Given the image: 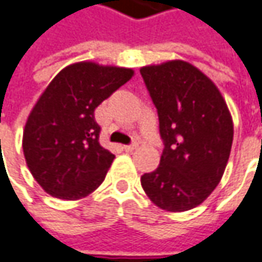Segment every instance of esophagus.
<instances>
[{
	"label": "esophagus",
	"instance_id": "1",
	"mask_svg": "<svg viewBox=\"0 0 262 262\" xmlns=\"http://www.w3.org/2000/svg\"><path fill=\"white\" fill-rule=\"evenodd\" d=\"M124 148V151L126 152H132V151H135L136 148H138V143H132V145H126V146H123Z\"/></svg>",
	"mask_w": 262,
	"mask_h": 262
}]
</instances>
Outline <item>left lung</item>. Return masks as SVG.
<instances>
[{
    "label": "left lung",
    "instance_id": "obj_1",
    "mask_svg": "<svg viewBox=\"0 0 262 262\" xmlns=\"http://www.w3.org/2000/svg\"><path fill=\"white\" fill-rule=\"evenodd\" d=\"M160 120V165L141 177L145 193L165 211L202 204L222 180L233 121L220 91L192 64L174 60L141 69Z\"/></svg>",
    "mask_w": 262,
    "mask_h": 262
}]
</instances>
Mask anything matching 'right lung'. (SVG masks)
<instances>
[{
    "mask_svg": "<svg viewBox=\"0 0 262 262\" xmlns=\"http://www.w3.org/2000/svg\"><path fill=\"white\" fill-rule=\"evenodd\" d=\"M133 76L91 61L63 69L43 91L23 132L26 164L42 189L74 201L104 182L114 155L99 145L95 108Z\"/></svg>",
    "mask_w": 262,
    "mask_h": 262,
    "instance_id": "right-lung-1",
    "label": "right lung"
}]
</instances>
